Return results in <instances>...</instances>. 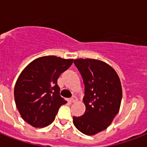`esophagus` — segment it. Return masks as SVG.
I'll use <instances>...</instances> for the list:
<instances>
[{"label":"esophagus","instance_id":"34e87169","mask_svg":"<svg viewBox=\"0 0 147 147\" xmlns=\"http://www.w3.org/2000/svg\"><path fill=\"white\" fill-rule=\"evenodd\" d=\"M77 100V98H76V96H72L71 98H70V101L71 103H75Z\"/></svg>","mask_w":147,"mask_h":147}]
</instances>
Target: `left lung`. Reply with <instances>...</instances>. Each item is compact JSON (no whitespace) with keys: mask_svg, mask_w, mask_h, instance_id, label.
Instances as JSON below:
<instances>
[{"mask_svg":"<svg viewBox=\"0 0 147 147\" xmlns=\"http://www.w3.org/2000/svg\"><path fill=\"white\" fill-rule=\"evenodd\" d=\"M74 64L85 85L83 101L86 110L81 117L73 116L75 127L84 134L92 136L105 130L120 109L122 88L117 74L100 60L79 59Z\"/></svg>","mask_w":147,"mask_h":147,"instance_id":"obj_1","label":"left lung"}]
</instances>
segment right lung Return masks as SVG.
Instances as JSON below:
<instances>
[{
  "mask_svg": "<svg viewBox=\"0 0 147 147\" xmlns=\"http://www.w3.org/2000/svg\"><path fill=\"white\" fill-rule=\"evenodd\" d=\"M73 59L54 55L38 58L20 75L14 87L16 106L26 123L44 127L53 123L59 108L66 104L61 98L57 79Z\"/></svg>",
  "mask_w": 147,
  "mask_h": 147,
  "instance_id": "obj_1",
  "label": "right lung"
}]
</instances>
